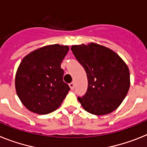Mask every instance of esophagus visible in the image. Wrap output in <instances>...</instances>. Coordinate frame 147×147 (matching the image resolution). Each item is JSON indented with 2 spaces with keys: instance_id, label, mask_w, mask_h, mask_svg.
<instances>
[{
  "instance_id": "34e87169",
  "label": "esophagus",
  "mask_w": 147,
  "mask_h": 147,
  "mask_svg": "<svg viewBox=\"0 0 147 147\" xmlns=\"http://www.w3.org/2000/svg\"><path fill=\"white\" fill-rule=\"evenodd\" d=\"M69 87L71 88V89H75V83H74V82L70 83V84H69Z\"/></svg>"
}]
</instances>
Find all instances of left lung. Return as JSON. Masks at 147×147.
Wrapping results in <instances>:
<instances>
[{
  "mask_svg": "<svg viewBox=\"0 0 147 147\" xmlns=\"http://www.w3.org/2000/svg\"><path fill=\"white\" fill-rule=\"evenodd\" d=\"M71 50L87 75V91L78 97L83 108L95 115L115 110L130 86L129 70L124 61L114 51L97 43L72 46Z\"/></svg>",
  "mask_w": 147,
  "mask_h": 147,
  "instance_id": "obj_1",
  "label": "left lung"
}]
</instances>
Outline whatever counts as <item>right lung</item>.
Returning <instances> with one entry per match:
<instances>
[{
  "label": "right lung",
  "instance_id": "right-lung-1",
  "mask_svg": "<svg viewBox=\"0 0 147 147\" xmlns=\"http://www.w3.org/2000/svg\"><path fill=\"white\" fill-rule=\"evenodd\" d=\"M68 51V46H46L22 60L15 75V89L29 111L49 114L64 100L70 88L63 82L64 72L61 65Z\"/></svg>",
  "mask_w": 147,
  "mask_h": 147
}]
</instances>
